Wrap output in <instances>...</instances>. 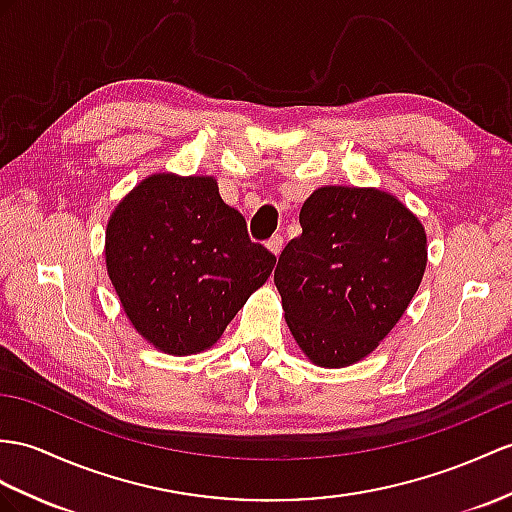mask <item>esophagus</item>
Wrapping results in <instances>:
<instances>
[{"label": "esophagus", "mask_w": 512, "mask_h": 512, "mask_svg": "<svg viewBox=\"0 0 512 512\" xmlns=\"http://www.w3.org/2000/svg\"><path fill=\"white\" fill-rule=\"evenodd\" d=\"M282 245H284V239H282L280 234H273L271 239L267 241L269 252H271V254H276V256H280V252H282Z\"/></svg>", "instance_id": "esophagus-1"}]
</instances>
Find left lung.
<instances>
[{"instance_id":"8db88e82","label":"left lung","mask_w":512,"mask_h":512,"mask_svg":"<svg viewBox=\"0 0 512 512\" xmlns=\"http://www.w3.org/2000/svg\"><path fill=\"white\" fill-rule=\"evenodd\" d=\"M299 223L273 273L284 317L315 365L347 367L376 350L415 297L426 232L393 195L354 186L315 191Z\"/></svg>"}]
</instances>
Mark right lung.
<instances>
[{
	"instance_id": "1",
	"label": "right lung",
	"mask_w": 512,
	"mask_h": 512,
	"mask_svg": "<svg viewBox=\"0 0 512 512\" xmlns=\"http://www.w3.org/2000/svg\"><path fill=\"white\" fill-rule=\"evenodd\" d=\"M276 265L223 202L213 178L158 173L115 208L106 267L132 326L158 350L189 356L217 343Z\"/></svg>"
}]
</instances>
